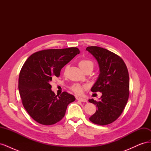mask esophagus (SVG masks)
Listing matches in <instances>:
<instances>
[{"label": "esophagus", "mask_w": 151, "mask_h": 151, "mask_svg": "<svg viewBox=\"0 0 151 151\" xmlns=\"http://www.w3.org/2000/svg\"><path fill=\"white\" fill-rule=\"evenodd\" d=\"M77 99L78 100V101H81V102H86V103L88 102V101H87V100H86V99H84V98H77Z\"/></svg>", "instance_id": "esophagus-1"}]
</instances>
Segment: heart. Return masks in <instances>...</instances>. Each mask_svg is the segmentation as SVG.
Segmentation results:
<instances>
[{
  "mask_svg": "<svg viewBox=\"0 0 151 151\" xmlns=\"http://www.w3.org/2000/svg\"><path fill=\"white\" fill-rule=\"evenodd\" d=\"M79 66L84 72L86 71L88 68H91L93 69L94 68V63L92 61L89 60H86V59H83L79 61ZM67 69V67L65 68V71ZM86 89V86H81L80 84H74L71 86L70 89L74 92L75 94L77 95H81L83 93L84 89Z\"/></svg>",
  "mask_w": 151,
  "mask_h": 151,
  "instance_id": "heart-1",
  "label": "heart"
}]
</instances>
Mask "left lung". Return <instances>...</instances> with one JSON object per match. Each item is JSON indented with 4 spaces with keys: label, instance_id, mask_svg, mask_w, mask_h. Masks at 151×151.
<instances>
[{
    "label": "left lung",
    "instance_id": "8db88e82",
    "mask_svg": "<svg viewBox=\"0 0 151 151\" xmlns=\"http://www.w3.org/2000/svg\"><path fill=\"white\" fill-rule=\"evenodd\" d=\"M96 59L100 74L91 91L101 92V99L89 101L96 106L89 118L94 124L106 125L115 122L124 109L129 98V75L123 59L116 53L96 46L86 48Z\"/></svg>",
    "mask_w": 151,
    "mask_h": 151
}]
</instances>
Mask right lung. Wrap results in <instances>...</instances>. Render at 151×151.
I'll return each instance as SVG.
<instances>
[{"label":"right lung","mask_w":151,"mask_h":151,"mask_svg":"<svg viewBox=\"0 0 151 151\" xmlns=\"http://www.w3.org/2000/svg\"><path fill=\"white\" fill-rule=\"evenodd\" d=\"M80 50L76 47L48 49L32 54L22 66L19 76V94L24 108L34 120L44 125H53L64 117L74 96L52 91L50 82L60 75L62 68Z\"/></svg>","instance_id":"obj_1"}]
</instances>
